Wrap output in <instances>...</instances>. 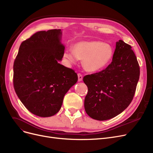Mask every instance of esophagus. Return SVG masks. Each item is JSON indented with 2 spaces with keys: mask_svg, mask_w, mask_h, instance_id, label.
Segmentation results:
<instances>
[{
  "mask_svg": "<svg viewBox=\"0 0 153 153\" xmlns=\"http://www.w3.org/2000/svg\"><path fill=\"white\" fill-rule=\"evenodd\" d=\"M78 76V81H81L82 80V75L81 74V73H78L77 74Z\"/></svg>",
  "mask_w": 153,
  "mask_h": 153,
  "instance_id": "1",
  "label": "esophagus"
}]
</instances>
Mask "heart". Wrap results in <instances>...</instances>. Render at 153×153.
I'll use <instances>...</instances> for the list:
<instances>
[{
	"instance_id": "1",
	"label": "heart",
	"mask_w": 153,
	"mask_h": 153,
	"mask_svg": "<svg viewBox=\"0 0 153 153\" xmlns=\"http://www.w3.org/2000/svg\"><path fill=\"white\" fill-rule=\"evenodd\" d=\"M113 48L108 43L99 41H83L76 43L74 49L65 51L64 56L70 63L83 59L84 68L89 72L103 69L111 62L113 57Z\"/></svg>"
}]
</instances>
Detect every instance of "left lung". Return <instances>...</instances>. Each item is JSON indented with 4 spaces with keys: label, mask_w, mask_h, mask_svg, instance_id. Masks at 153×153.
Returning <instances> with one entry per match:
<instances>
[{
    "label": "left lung",
    "mask_w": 153,
    "mask_h": 153,
    "mask_svg": "<svg viewBox=\"0 0 153 153\" xmlns=\"http://www.w3.org/2000/svg\"><path fill=\"white\" fill-rule=\"evenodd\" d=\"M131 48L119 40L108 67L83 77L88 88L84 108L91 118L98 121L111 119L121 113L132 101L140 68Z\"/></svg>",
    "instance_id": "obj_1"
}]
</instances>
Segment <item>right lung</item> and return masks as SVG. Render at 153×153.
I'll use <instances>...</instances> for the list:
<instances>
[{
  "instance_id": "obj_1",
  "label": "right lung",
  "mask_w": 153,
  "mask_h": 153,
  "mask_svg": "<svg viewBox=\"0 0 153 153\" xmlns=\"http://www.w3.org/2000/svg\"><path fill=\"white\" fill-rule=\"evenodd\" d=\"M61 29L37 32L23 41L14 62L13 84L20 100L32 114L54 116L63 99L77 81L75 71L57 62L64 46Z\"/></svg>"
}]
</instances>
